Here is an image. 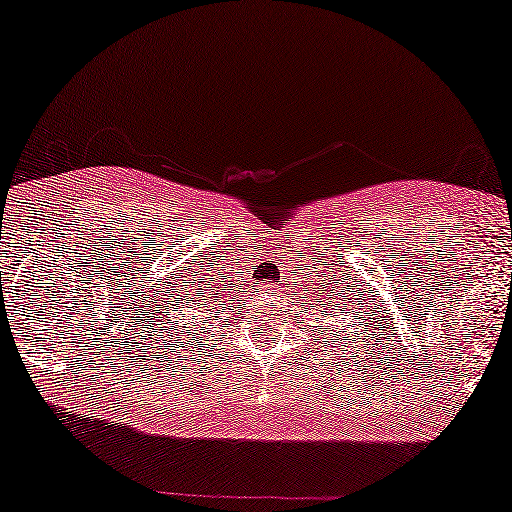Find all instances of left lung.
<instances>
[{"label":"left lung","instance_id":"1","mask_svg":"<svg viewBox=\"0 0 512 512\" xmlns=\"http://www.w3.org/2000/svg\"><path fill=\"white\" fill-rule=\"evenodd\" d=\"M328 305L333 307V300H328ZM335 307H338V305H335ZM361 310H363V307H361ZM321 317H324V314H321ZM333 317H335V312H333ZM359 319H361V317H359ZM359 326H361V321H359ZM359 335H361V333H356V338H359Z\"/></svg>","mask_w":512,"mask_h":512}]
</instances>
